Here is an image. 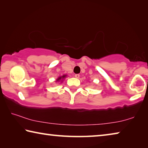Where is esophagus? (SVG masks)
Instances as JSON below:
<instances>
[{
    "instance_id": "obj_1",
    "label": "esophagus",
    "mask_w": 148,
    "mask_h": 148,
    "mask_svg": "<svg viewBox=\"0 0 148 148\" xmlns=\"http://www.w3.org/2000/svg\"><path fill=\"white\" fill-rule=\"evenodd\" d=\"M75 77H76V78H79V74H75Z\"/></svg>"
}]
</instances>
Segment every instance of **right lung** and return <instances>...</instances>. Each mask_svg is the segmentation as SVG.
Segmentation results:
<instances>
[{
  "mask_svg": "<svg viewBox=\"0 0 148 148\" xmlns=\"http://www.w3.org/2000/svg\"><path fill=\"white\" fill-rule=\"evenodd\" d=\"M66 76H67V75L66 74H64V75H62V76H61L58 77L57 78V79H56V82H61V83H62V81H63V80L65 78H66Z\"/></svg>",
  "mask_w": 148,
  "mask_h": 148,
  "instance_id": "obj_1",
  "label": "right lung"
}]
</instances>
